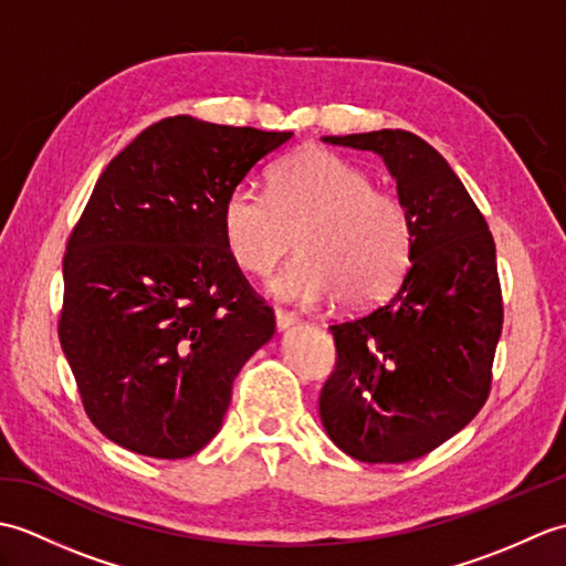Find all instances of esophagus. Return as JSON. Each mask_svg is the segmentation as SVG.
<instances>
[{"instance_id":"obj_1","label":"esophagus","mask_w":566,"mask_h":566,"mask_svg":"<svg viewBox=\"0 0 566 566\" xmlns=\"http://www.w3.org/2000/svg\"><path fill=\"white\" fill-rule=\"evenodd\" d=\"M274 321H276V331H290L292 326H296L298 318L294 314H290V311L276 308L274 311Z\"/></svg>"}]
</instances>
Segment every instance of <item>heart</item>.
Returning a JSON list of instances; mask_svg holds the SVG:
<instances>
[{
	"mask_svg": "<svg viewBox=\"0 0 566 566\" xmlns=\"http://www.w3.org/2000/svg\"><path fill=\"white\" fill-rule=\"evenodd\" d=\"M226 252L248 274L298 258L268 290L294 304L338 298L343 308L384 302L411 264L413 226L403 203L371 187L363 167L326 148H302L270 172L268 197L248 185L221 203Z\"/></svg>",
	"mask_w": 566,
	"mask_h": 566,
	"instance_id": "obj_1",
	"label": "heart"
}]
</instances>
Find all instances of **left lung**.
Returning a JSON list of instances; mask_svg holds the SVG:
<instances>
[{"label": "left lung", "mask_w": 566, "mask_h": 566, "mask_svg": "<svg viewBox=\"0 0 566 566\" xmlns=\"http://www.w3.org/2000/svg\"><path fill=\"white\" fill-rule=\"evenodd\" d=\"M323 140L389 167L413 255L387 302L331 326L338 363L321 391V423L353 460L411 462L457 436L489 396L503 326L496 245L448 160L411 130Z\"/></svg>", "instance_id": "obj_1"}]
</instances>
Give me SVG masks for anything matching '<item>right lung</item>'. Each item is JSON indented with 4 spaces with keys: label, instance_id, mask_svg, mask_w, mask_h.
I'll return each mask as SVG.
<instances>
[{
    "label": "right lung",
    "instance_id": "right-lung-1",
    "mask_svg": "<svg viewBox=\"0 0 566 566\" xmlns=\"http://www.w3.org/2000/svg\"><path fill=\"white\" fill-rule=\"evenodd\" d=\"M292 130L172 116L106 165L63 260L60 345L84 411L122 448L182 460L213 440L274 314L226 252L221 203Z\"/></svg>",
    "mask_w": 566,
    "mask_h": 566
}]
</instances>
